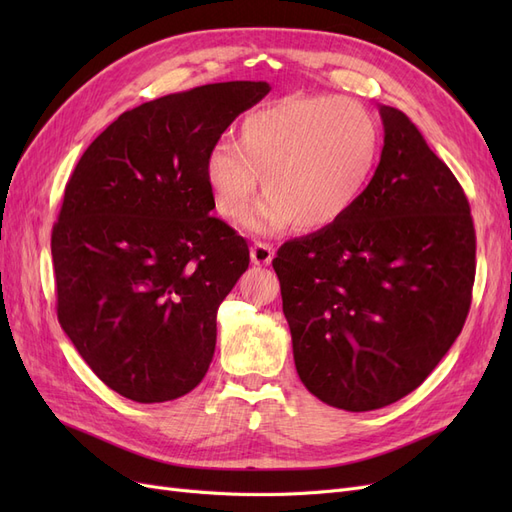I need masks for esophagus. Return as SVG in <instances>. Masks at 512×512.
Segmentation results:
<instances>
[{
	"label": "esophagus",
	"instance_id": "34e87169",
	"mask_svg": "<svg viewBox=\"0 0 512 512\" xmlns=\"http://www.w3.org/2000/svg\"><path fill=\"white\" fill-rule=\"evenodd\" d=\"M273 254H275V250H273V245H269V243H254L252 245V250H250V256H252V262L254 265H271V260H273Z\"/></svg>",
	"mask_w": 512,
	"mask_h": 512
}]
</instances>
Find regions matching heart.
Masks as SVG:
<instances>
[{"label":"heart","mask_w":512,"mask_h":512,"mask_svg":"<svg viewBox=\"0 0 512 512\" xmlns=\"http://www.w3.org/2000/svg\"><path fill=\"white\" fill-rule=\"evenodd\" d=\"M378 149V123L359 102L292 96L245 115L237 145L215 143L205 158V179L215 209L230 222L250 211L262 177L267 198L250 228L320 230L354 207Z\"/></svg>","instance_id":"b5f03b06"}]
</instances>
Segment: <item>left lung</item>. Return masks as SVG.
<instances>
[{"label":"left lung","mask_w":512,"mask_h":512,"mask_svg":"<svg viewBox=\"0 0 512 512\" xmlns=\"http://www.w3.org/2000/svg\"><path fill=\"white\" fill-rule=\"evenodd\" d=\"M374 177L342 220L273 258L307 391L348 412L412 393L463 329L476 235L459 181L414 123L380 106Z\"/></svg>","instance_id":"1"}]
</instances>
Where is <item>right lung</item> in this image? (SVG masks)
<instances>
[{
  "instance_id": "right-lung-1",
  "label": "right lung",
  "mask_w": 512,
  "mask_h": 512,
  "mask_svg": "<svg viewBox=\"0 0 512 512\" xmlns=\"http://www.w3.org/2000/svg\"><path fill=\"white\" fill-rule=\"evenodd\" d=\"M271 91L194 87L119 115L87 147L51 235L57 318L91 371L138 404L190 393L250 250L215 209L205 158Z\"/></svg>"
}]
</instances>
